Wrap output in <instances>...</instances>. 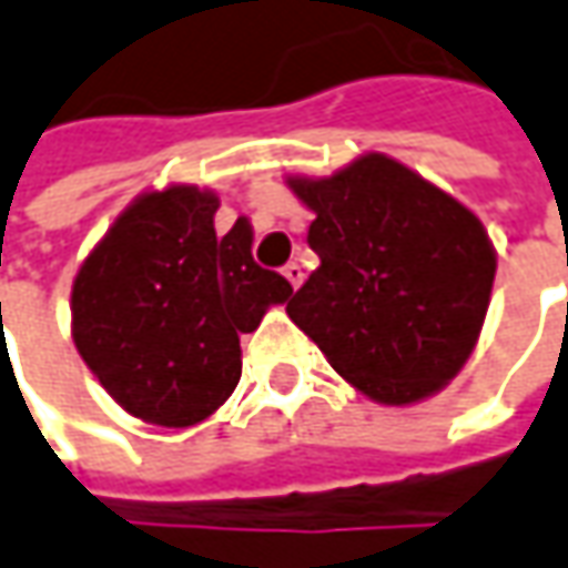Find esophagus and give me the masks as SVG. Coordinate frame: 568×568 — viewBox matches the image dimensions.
Masks as SVG:
<instances>
[{"label": "esophagus", "mask_w": 568, "mask_h": 568, "mask_svg": "<svg viewBox=\"0 0 568 568\" xmlns=\"http://www.w3.org/2000/svg\"><path fill=\"white\" fill-rule=\"evenodd\" d=\"M283 276L288 280V285H292V288H298V285L305 283V270H302L298 263H285Z\"/></svg>", "instance_id": "1"}]
</instances>
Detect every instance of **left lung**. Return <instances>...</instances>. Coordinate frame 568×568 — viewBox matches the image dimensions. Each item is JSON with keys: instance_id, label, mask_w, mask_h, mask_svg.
I'll list each match as a JSON object with an SVG mask.
<instances>
[{"instance_id": "1", "label": "left lung", "mask_w": 568, "mask_h": 568, "mask_svg": "<svg viewBox=\"0 0 568 568\" xmlns=\"http://www.w3.org/2000/svg\"><path fill=\"white\" fill-rule=\"evenodd\" d=\"M321 266L288 302L333 368L384 407L438 394L480 339L496 247L452 193L382 152L288 174Z\"/></svg>"}]
</instances>
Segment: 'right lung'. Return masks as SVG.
Listing matches in <instances>:
<instances>
[{
  "mask_svg": "<svg viewBox=\"0 0 568 568\" xmlns=\"http://www.w3.org/2000/svg\"><path fill=\"white\" fill-rule=\"evenodd\" d=\"M219 193L142 190L72 280V339L91 375L142 423L186 429L241 382V333L292 285L254 263V229L215 235Z\"/></svg>",
  "mask_w": 568,
  "mask_h": 568,
  "instance_id": "obj_1",
  "label": "right lung"
}]
</instances>
